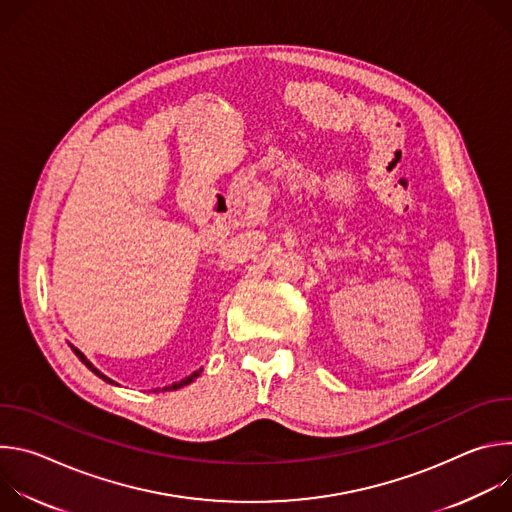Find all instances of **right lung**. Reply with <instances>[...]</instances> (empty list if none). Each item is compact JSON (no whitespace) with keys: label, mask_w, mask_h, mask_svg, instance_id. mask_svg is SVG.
Wrapping results in <instances>:
<instances>
[{"label":"right lung","mask_w":512,"mask_h":512,"mask_svg":"<svg viewBox=\"0 0 512 512\" xmlns=\"http://www.w3.org/2000/svg\"><path fill=\"white\" fill-rule=\"evenodd\" d=\"M72 350H75V354H77V356H79V358H81V362H83V364H85V367H87V369H89V371H93V373H95V375H97V377H101V379H103V381H107V383H113V381H111V379H109V377H105V375H103V373H101V371H99V369H95V367H93V362H91V360H89V358H87V356H85V354H83V352H81V350H79V348H75V346H72ZM200 373H202V369H200V371H194V373H192V375H188V377H186V379H182V381H178V383H172V385H170V387H164V391H174V389H180V387H184V385H188V383H192V381H194V379H196V377H200ZM115 385H117V383H115Z\"/></svg>","instance_id":"1"}]
</instances>
